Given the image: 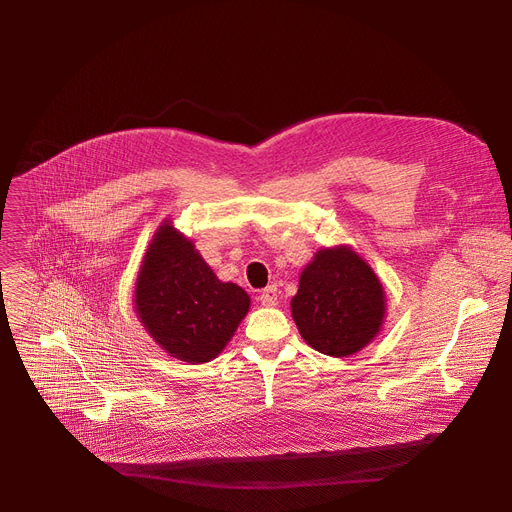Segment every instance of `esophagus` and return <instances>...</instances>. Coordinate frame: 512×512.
<instances>
[{
    "label": "esophagus",
    "instance_id": "1",
    "mask_svg": "<svg viewBox=\"0 0 512 512\" xmlns=\"http://www.w3.org/2000/svg\"><path fill=\"white\" fill-rule=\"evenodd\" d=\"M259 301L263 307H274L278 305V288L276 286H267L265 290H261Z\"/></svg>",
    "mask_w": 512,
    "mask_h": 512
}]
</instances>
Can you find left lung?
<instances>
[{
    "instance_id": "1",
    "label": "left lung",
    "mask_w": 512,
    "mask_h": 512,
    "mask_svg": "<svg viewBox=\"0 0 512 512\" xmlns=\"http://www.w3.org/2000/svg\"><path fill=\"white\" fill-rule=\"evenodd\" d=\"M290 309L311 348L328 357H348L380 334L386 290L353 247H324L301 272Z\"/></svg>"
}]
</instances>
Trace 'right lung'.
<instances>
[{"instance_id":"add662e5","label":"right lung","mask_w":512,"mask_h":512,"mask_svg":"<svg viewBox=\"0 0 512 512\" xmlns=\"http://www.w3.org/2000/svg\"><path fill=\"white\" fill-rule=\"evenodd\" d=\"M249 307L245 290L222 282L191 238L161 222L134 282V311L155 344L178 361L207 363L224 351Z\"/></svg>"}]
</instances>
